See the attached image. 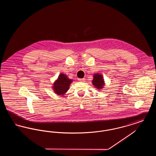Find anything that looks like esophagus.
I'll use <instances>...</instances> for the list:
<instances>
[{
  "instance_id": "34e87169",
  "label": "esophagus",
  "mask_w": 156,
  "mask_h": 156,
  "mask_svg": "<svg viewBox=\"0 0 156 156\" xmlns=\"http://www.w3.org/2000/svg\"><path fill=\"white\" fill-rule=\"evenodd\" d=\"M78 80H79V81H85V78H79Z\"/></svg>"
}]
</instances>
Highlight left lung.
<instances>
[{
  "label": "left lung",
  "mask_w": 156,
  "mask_h": 156,
  "mask_svg": "<svg viewBox=\"0 0 156 156\" xmlns=\"http://www.w3.org/2000/svg\"><path fill=\"white\" fill-rule=\"evenodd\" d=\"M93 85L98 90L103 89L105 85L104 77L102 75L100 74H95L94 75V78L92 81Z\"/></svg>",
  "instance_id": "left-lung-1"
}]
</instances>
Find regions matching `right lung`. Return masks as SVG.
<instances>
[{
  "label": "right lung",
  "instance_id": "1",
  "mask_svg": "<svg viewBox=\"0 0 156 156\" xmlns=\"http://www.w3.org/2000/svg\"><path fill=\"white\" fill-rule=\"evenodd\" d=\"M73 81V80L69 79L66 75L61 73L59 75L57 80L53 83L52 89L56 94L62 96L69 88L70 84Z\"/></svg>",
  "mask_w": 156,
  "mask_h": 156
}]
</instances>
